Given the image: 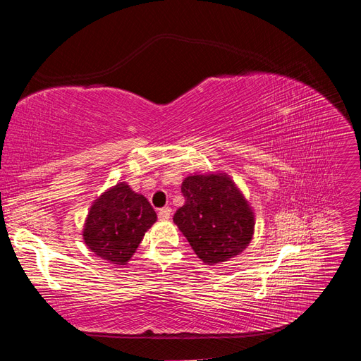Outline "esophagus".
I'll return each mask as SVG.
<instances>
[{
  "label": "esophagus",
  "mask_w": 361,
  "mask_h": 361,
  "mask_svg": "<svg viewBox=\"0 0 361 361\" xmlns=\"http://www.w3.org/2000/svg\"><path fill=\"white\" fill-rule=\"evenodd\" d=\"M158 216H159V220H162V221L170 220L171 209H170V207H162V209H159V212H158Z\"/></svg>",
  "instance_id": "1"
}]
</instances>
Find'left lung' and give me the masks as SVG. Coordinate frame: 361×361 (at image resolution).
<instances>
[{
	"mask_svg": "<svg viewBox=\"0 0 361 361\" xmlns=\"http://www.w3.org/2000/svg\"><path fill=\"white\" fill-rule=\"evenodd\" d=\"M185 204L173 221L207 265L227 262L250 245L255 211L227 173L190 174L182 182Z\"/></svg>",
	"mask_w": 361,
	"mask_h": 361,
	"instance_id": "obj_1",
	"label": "left lung"
}]
</instances>
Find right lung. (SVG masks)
Wrapping results in <instances>:
<instances>
[{
    "instance_id": "add662e5",
    "label": "right lung",
    "mask_w": 361,
    "mask_h": 361,
    "mask_svg": "<svg viewBox=\"0 0 361 361\" xmlns=\"http://www.w3.org/2000/svg\"><path fill=\"white\" fill-rule=\"evenodd\" d=\"M155 221L157 212L145 195L118 182L92 203L82 239L97 257L126 265Z\"/></svg>"
}]
</instances>
